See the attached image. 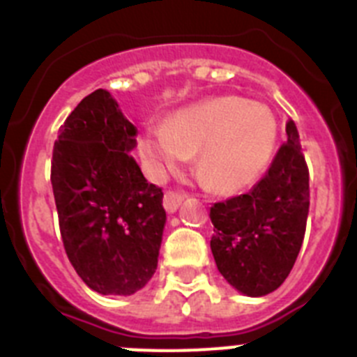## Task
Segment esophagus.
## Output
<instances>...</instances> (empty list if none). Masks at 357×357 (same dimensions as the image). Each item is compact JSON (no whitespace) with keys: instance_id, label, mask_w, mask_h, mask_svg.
I'll use <instances>...</instances> for the list:
<instances>
[{"instance_id":"34e87169","label":"esophagus","mask_w":357,"mask_h":357,"mask_svg":"<svg viewBox=\"0 0 357 357\" xmlns=\"http://www.w3.org/2000/svg\"><path fill=\"white\" fill-rule=\"evenodd\" d=\"M185 195L178 193V191H166L164 193V209L168 211V213H175L176 209H178V206L182 204V200H184Z\"/></svg>"}]
</instances>
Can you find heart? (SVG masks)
Instances as JSON below:
<instances>
[{
	"label": "heart",
	"instance_id": "heart-1",
	"mask_svg": "<svg viewBox=\"0 0 357 357\" xmlns=\"http://www.w3.org/2000/svg\"><path fill=\"white\" fill-rule=\"evenodd\" d=\"M277 119L266 105L239 96L211 98L150 127L139 150L162 176L198 153V172L220 191H238L259 178L275 150Z\"/></svg>",
	"mask_w": 357,
	"mask_h": 357
}]
</instances>
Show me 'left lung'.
<instances>
[{
	"mask_svg": "<svg viewBox=\"0 0 357 357\" xmlns=\"http://www.w3.org/2000/svg\"><path fill=\"white\" fill-rule=\"evenodd\" d=\"M266 175L250 193L211 207V250L229 284L248 296L275 291L301 252L309 213V169L295 123H286Z\"/></svg>",
	"mask_w": 357,
	"mask_h": 357,
	"instance_id": "left-lung-1",
	"label": "left lung"
}]
</instances>
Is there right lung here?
<instances>
[{
    "instance_id": "add662e5",
    "label": "right lung",
    "mask_w": 357,
    "mask_h": 357,
    "mask_svg": "<svg viewBox=\"0 0 357 357\" xmlns=\"http://www.w3.org/2000/svg\"><path fill=\"white\" fill-rule=\"evenodd\" d=\"M137 128L110 93L85 96L59 128L52 188L69 263L102 295H132L155 273L166 211L130 151Z\"/></svg>"
}]
</instances>
